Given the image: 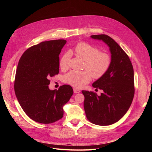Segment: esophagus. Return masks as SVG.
I'll return each mask as SVG.
<instances>
[{"label":"esophagus","mask_w":152,"mask_h":152,"mask_svg":"<svg viewBox=\"0 0 152 152\" xmlns=\"http://www.w3.org/2000/svg\"><path fill=\"white\" fill-rule=\"evenodd\" d=\"M73 92H74L75 93H79L80 91L78 89H75V88H73Z\"/></svg>","instance_id":"1"}]
</instances>
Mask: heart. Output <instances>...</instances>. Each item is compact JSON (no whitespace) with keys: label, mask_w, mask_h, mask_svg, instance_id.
Listing matches in <instances>:
<instances>
[{"label":"heart","mask_w":152,"mask_h":152,"mask_svg":"<svg viewBox=\"0 0 152 152\" xmlns=\"http://www.w3.org/2000/svg\"><path fill=\"white\" fill-rule=\"evenodd\" d=\"M75 54L84 60V68L87 70L82 72L72 70L64 77L66 83L75 87H80L91 80V75L94 78L102 77L107 72L111 65L112 59L110 55L104 52H99V49L89 44L80 42L74 48ZM70 54L66 53L61 56L59 66L66 69Z\"/></svg>","instance_id":"1"}]
</instances>
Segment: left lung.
Instances as JSON below:
<instances>
[{"label":"left lung","mask_w":152,"mask_h":152,"mask_svg":"<svg viewBox=\"0 0 152 152\" xmlns=\"http://www.w3.org/2000/svg\"><path fill=\"white\" fill-rule=\"evenodd\" d=\"M93 39L102 40L109 47L111 65L107 72L93 82L96 89L103 93L82 91L84 108L88 120L98 126L117 122L126 113L134 95V70L127 54L115 41L107 35H93Z\"/></svg>","instance_id":"1"}]
</instances>
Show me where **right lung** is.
<instances>
[{
  "label": "right lung",
  "mask_w": 152,
  "mask_h": 152,
  "mask_svg": "<svg viewBox=\"0 0 152 152\" xmlns=\"http://www.w3.org/2000/svg\"><path fill=\"white\" fill-rule=\"evenodd\" d=\"M65 40L45 41L28 48L18 63L15 91L22 109L32 120L51 124L63 116V106L73 91L69 85L49 88L50 77L58 74L59 55Z\"/></svg>",
  "instance_id": "right-lung-1"
}]
</instances>
